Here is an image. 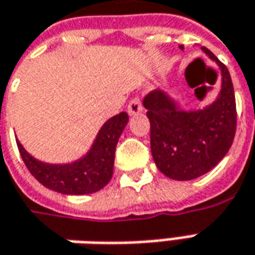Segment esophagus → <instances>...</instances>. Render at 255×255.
<instances>
[{
    "instance_id": "34e87169",
    "label": "esophagus",
    "mask_w": 255,
    "mask_h": 255,
    "mask_svg": "<svg viewBox=\"0 0 255 255\" xmlns=\"http://www.w3.org/2000/svg\"><path fill=\"white\" fill-rule=\"evenodd\" d=\"M141 111H143L141 101H140V98H137V97H134V98L129 102V105H128V114H129V115H139Z\"/></svg>"
}]
</instances>
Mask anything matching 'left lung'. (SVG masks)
Listing matches in <instances>:
<instances>
[{
    "mask_svg": "<svg viewBox=\"0 0 255 255\" xmlns=\"http://www.w3.org/2000/svg\"><path fill=\"white\" fill-rule=\"evenodd\" d=\"M179 49L184 50V46ZM202 50L222 73L219 95L211 105L184 111L163 90L148 92L143 100L150 121L153 160L164 175L177 181L195 179L211 171L235 139L237 114L232 77L209 49Z\"/></svg>",
    "mask_w": 255,
    "mask_h": 255,
    "instance_id": "obj_1",
    "label": "left lung"
}]
</instances>
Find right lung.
Listing matches in <instances>:
<instances>
[{"instance_id":"add662e5","label":"right lung","mask_w":255,"mask_h":255,"mask_svg":"<svg viewBox=\"0 0 255 255\" xmlns=\"http://www.w3.org/2000/svg\"><path fill=\"white\" fill-rule=\"evenodd\" d=\"M128 122L126 112L108 119L91 150L70 164L42 163L29 154L18 140L16 144L26 168L42 185L64 195H87L102 189L112 178L116 144Z\"/></svg>"}]
</instances>
